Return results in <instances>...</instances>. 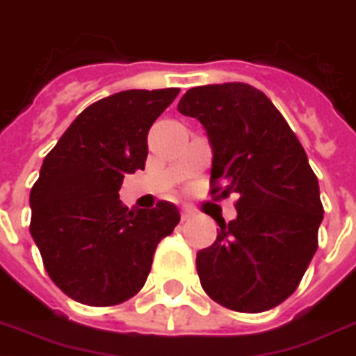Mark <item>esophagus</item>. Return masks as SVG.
<instances>
[{"instance_id": "esophagus-1", "label": "esophagus", "mask_w": 356, "mask_h": 356, "mask_svg": "<svg viewBox=\"0 0 356 356\" xmlns=\"http://www.w3.org/2000/svg\"><path fill=\"white\" fill-rule=\"evenodd\" d=\"M191 218H193V212L188 208H181V221H189Z\"/></svg>"}]
</instances>
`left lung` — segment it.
I'll list each match as a JSON object with an SVG mask.
<instances>
[{
    "label": "left lung",
    "instance_id": "obj_1",
    "mask_svg": "<svg viewBox=\"0 0 356 356\" xmlns=\"http://www.w3.org/2000/svg\"><path fill=\"white\" fill-rule=\"evenodd\" d=\"M212 144V199L234 195L236 219L197 253L200 285L240 314L276 308L298 287L317 251L323 204L296 135L261 90L227 82L197 86L178 103Z\"/></svg>",
    "mask_w": 356,
    "mask_h": 356
}]
</instances>
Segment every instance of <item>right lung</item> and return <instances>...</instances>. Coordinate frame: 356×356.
I'll return each instance as SVG.
<instances>
[{"label":"right lung","instance_id":"obj_1","mask_svg":"<svg viewBox=\"0 0 356 356\" xmlns=\"http://www.w3.org/2000/svg\"><path fill=\"white\" fill-rule=\"evenodd\" d=\"M178 88L127 90L95 101L48 152L29 193V232L50 280L86 306H116L143 289L161 238L180 212L159 200L129 210L118 191L144 170L148 131Z\"/></svg>","mask_w":356,"mask_h":356}]
</instances>
